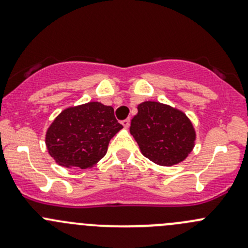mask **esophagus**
I'll use <instances>...</instances> for the list:
<instances>
[{"label": "esophagus", "mask_w": 248, "mask_h": 248, "mask_svg": "<svg viewBox=\"0 0 248 248\" xmlns=\"http://www.w3.org/2000/svg\"><path fill=\"white\" fill-rule=\"evenodd\" d=\"M121 124H122V126L124 127V128H128L129 124H131V120H129V119H126V120H124V121H122Z\"/></svg>", "instance_id": "obj_1"}]
</instances>
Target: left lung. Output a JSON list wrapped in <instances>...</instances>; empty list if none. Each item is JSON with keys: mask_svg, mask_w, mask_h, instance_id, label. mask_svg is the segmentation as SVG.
<instances>
[{"mask_svg": "<svg viewBox=\"0 0 248 248\" xmlns=\"http://www.w3.org/2000/svg\"><path fill=\"white\" fill-rule=\"evenodd\" d=\"M129 132L146 158L167 167L184 161L196 140V132L188 117L158 102L139 104Z\"/></svg>", "mask_w": 248, "mask_h": 248, "instance_id": "obj_1", "label": "left lung"}]
</instances>
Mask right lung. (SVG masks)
Instances as JSON below:
<instances>
[{
	"label": "right lung",
	"mask_w": 248,
	"mask_h": 248,
	"mask_svg": "<svg viewBox=\"0 0 248 248\" xmlns=\"http://www.w3.org/2000/svg\"><path fill=\"white\" fill-rule=\"evenodd\" d=\"M121 128L112 107L90 102L63 110L47 129L46 144L60 166L87 169L106 156L110 139Z\"/></svg>",
	"instance_id": "obj_1"
}]
</instances>
